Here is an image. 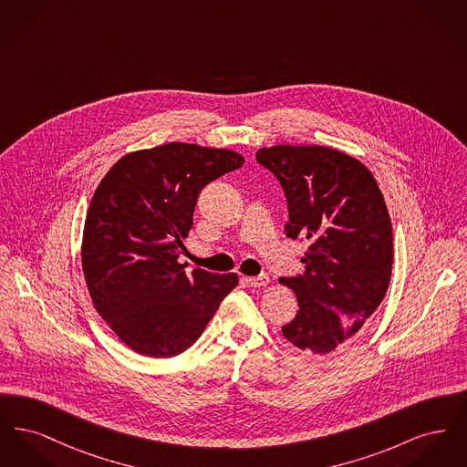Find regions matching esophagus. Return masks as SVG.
I'll return each mask as SVG.
<instances>
[{
    "label": "esophagus",
    "instance_id": "obj_1",
    "mask_svg": "<svg viewBox=\"0 0 467 467\" xmlns=\"http://www.w3.org/2000/svg\"><path fill=\"white\" fill-rule=\"evenodd\" d=\"M246 284L250 287H254V289H261V287H266L267 284H269V278H267L266 275L250 276V278H246Z\"/></svg>",
    "mask_w": 467,
    "mask_h": 467
}]
</instances>
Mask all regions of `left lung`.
I'll list each match as a JSON object with an SVG mask.
<instances>
[{
  "instance_id": "obj_1",
  "label": "left lung",
  "mask_w": 467,
  "mask_h": 467,
  "mask_svg": "<svg viewBox=\"0 0 467 467\" xmlns=\"http://www.w3.org/2000/svg\"><path fill=\"white\" fill-rule=\"evenodd\" d=\"M257 161L285 191V234L310 244L305 275L280 278L299 305L282 333L303 352L331 354L358 333L390 284L394 244L383 194L358 159L329 147H263Z\"/></svg>"
}]
</instances>
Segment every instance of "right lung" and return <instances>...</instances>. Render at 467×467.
I'll return each mask as SVG.
<instances>
[{"label":"right lung","instance_id":"1","mask_svg":"<svg viewBox=\"0 0 467 467\" xmlns=\"http://www.w3.org/2000/svg\"><path fill=\"white\" fill-rule=\"evenodd\" d=\"M244 162L234 150L171 141L120 157L96 187L82 271L94 308L136 354L187 350L238 285L236 273L187 275L178 255L201 189Z\"/></svg>","mask_w":467,"mask_h":467}]
</instances>
